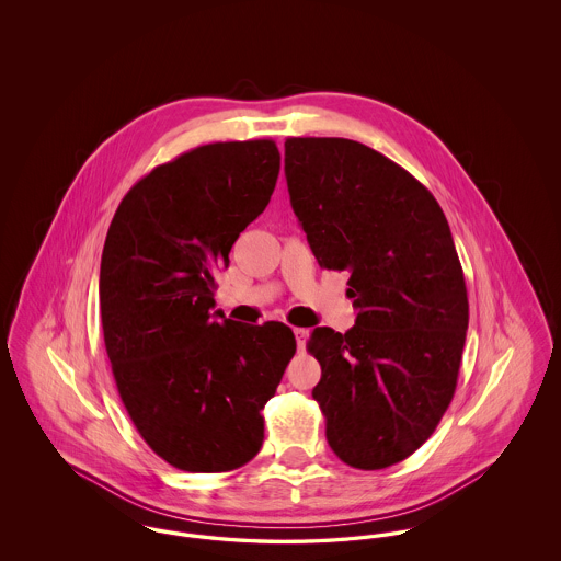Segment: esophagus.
I'll return each mask as SVG.
<instances>
[{
  "label": "esophagus",
  "instance_id": "34e87169",
  "mask_svg": "<svg viewBox=\"0 0 561 561\" xmlns=\"http://www.w3.org/2000/svg\"><path fill=\"white\" fill-rule=\"evenodd\" d=\"M307 330L305 328H294V336H296V345H298V348L302 351L305 348V343H307Z\"/></svg>",
  "mask_w": 561,
  "mask_h": 561
}]
</instances>
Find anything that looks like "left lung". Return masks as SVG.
I'll return each mask as SVG.
<instances>
[{"instance_id":"obj_1","label":"left lung","mask_w":561,"mask_h":561,"mask_svg":"<svg viewBox=\"0 0 561 561\" xmlns=\"http://www.w3.org/2000/svg\"><path fill=\"white\" fill-rule=\"evenodd\" d=\"M290 204L320 263L348 271L355 325L316 328L313 400L325 439L355 469L416 453L454 398L469 325L444 210L396 161L348 138H286Z\"/></svg>"}]
</instances>
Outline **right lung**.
<instances>
[{"label":"right lung","instance_id":"add662e5","mask_svg":"<svg viewBox=\"0 0 561 561\" xmlns=\"http://www.w3.org/2000/svg\"><path fill=\"white\" fill-rule=\"evenodd\" d=\"M277 174L268 138L202 145L142 176L108 225L99 288L113 378L140 437L181 471H233L259 454L263 408L296 351L282 321L210 313L214 273Z\"/></svg>","mask_w":561,"mask_h":561}]
</instances>
